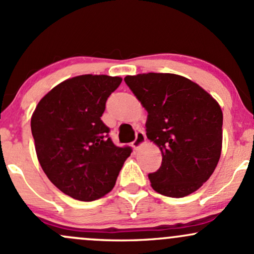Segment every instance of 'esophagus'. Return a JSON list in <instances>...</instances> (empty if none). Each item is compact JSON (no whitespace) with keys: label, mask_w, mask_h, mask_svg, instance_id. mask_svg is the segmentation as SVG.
<instances>
[{"label":"esophagus","mask_w":254,"mask_h":254,"mask_svg":"<svg viewBox=\"0 0 254 254\" xmlns=\"http://www.w3.org/2000/svg\"><path fill=\"white\" fill-rule=\"evenodd\" d=\"M144 142H146V135H144L143 131H141L140 130V131L136 132V138L132 142V147L135 149H138L140 148V146H142Z\"/></svg>","instance_id":"34e87169"}]
</instances>
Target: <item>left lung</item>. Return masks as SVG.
Instances as JSON below:
<instances>
[{"label": "left lung", "instance_id": "obj_1", "mask_svg": "<svg viewBox=\"0 0 254 254\" xmlns=\"http://www.w3.org/2000/svg\"><path fill=\"white\" fill-rule=\"evenodd\" d=\"M124 80L148 112L147 137L163 154L160 168L148 175L152 188L170 197L194 193L213 174L221 157L218 102L178 74L150 72Z\"/></svg>", "mask_w": 254, "mask_h": 254}]
</instances>
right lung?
<instances>
[{"mask_svg":"<svg viewBox=\"0 0 254 254\" xmlns=\"http://www.w3.org/2000/svg\"><path fill=\"white\" fill-rule=\"evenodd\" d=\"M121 77L83 74L58 84L31 118L36 153L44 174L64 194L93 201L110 193L131 147H118L101 121Z\"/></svg>","mask_w":254,"mask_h":254,"instance_id":"add662e5","label":"right lung"}]
</instances>
